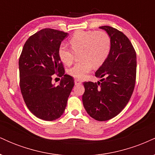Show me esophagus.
I'll return each instance as SVG.
<instances>
[{"label":"esophagus","instance_id":"obj_1","mask_svg":"<svg viewBox=\"0 0 155 155\" xmlns=\"http://www.w3.org/2000/svg\"><path fill=\"white\" fill-rule=\"evenodd\" d=\"M74 83H75V85H80L81 84V81L79 79H75L74 80Z\"/></svg>","mask_w":155,"mask_h":155}]
</instances>
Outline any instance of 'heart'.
Here are the masks:
<instances>
[{
    "label": "heart",
    "instance_id": "heart-1",
    "mask_svg": "<svg viewBox=\"0 0 155 155\" xmlns=\"http://www.w3.org/2000/svg\"><path fill=\"white\" fill-rule=\"evenodd\" d=\"M72 49L62 44L58 49L60 60L67 65H71L76 54H80L81 62L68 70V74L78 79H84L92 67H99L107 60L111 49V38L104 31H79L70 39Z\"/></svg>",
    "mask_w": 155,
    "mask_h": 155
}]
</instances>
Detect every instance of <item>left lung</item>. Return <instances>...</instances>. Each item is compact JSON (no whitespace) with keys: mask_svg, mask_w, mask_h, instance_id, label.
Wrapping results in <instances>:
<instances>
[{"mask_svg":"<svg viewBox=\"0 0 155 155\" xmlns=\"http://www.w3.org/2000/svg\"><path fill=\"white\" fill-rule=\"evenodd\" d=\"M99 28L111 38V51L95 72L101 81L83 83L85 91L82 102L92 118L106 121L119 114L131 97L136 84V54L123 33L110 26Z\"/></svg>","mask_w":155,"mask_h":155,"instance_id":"obj_1","label":"left lung"}]
</instances>
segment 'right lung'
Instances as JSON below:
<instances>
[{
  "label": "right lung",
  "mask_w": 155,
  "mask_h": 155,
  "mask_svg": "<svg viewBox=\"0 0 155 155\" xmlns=\"http://www.w3.org/2000/svg\"><path fill=\"white\" fill-rule=\"evenodd\" d=\"M68 33L45 28L31 35L24 44L19 60V85L27 107L33 114L46 121L63 115L74 86L72 76L65 74L58 55L61 42ZM63 76L58 86L52 75Z\"/></svg>",
  "instance_id": "add662e5"
}]
</instances>
